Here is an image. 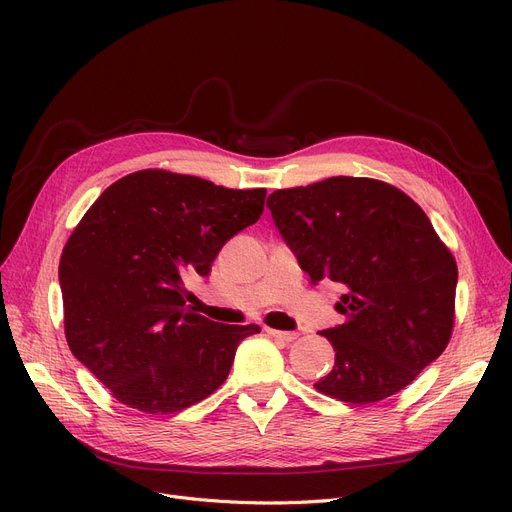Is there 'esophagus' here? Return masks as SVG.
Here are the masks:
<instances>
[{
  "label": "esophagus",
  "mask_w": 512,
  "mask_h": 512,
  "mask_svg": "<svg viewBox=\"0 0 512 512\" xmlns=\"http://www.w3.org/2000/svg\"><path fill=\"white\" fill-rule=\"evenodd\" d=\"M265 332L270 334L272 338H278V340H282V342H292V340H297V332H282V330H272V328H265Z\"/></svg>",
  "instance_id": "obj_1"
}]
</instances>
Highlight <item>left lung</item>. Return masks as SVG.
<instances>
[{
  "instance_id": "left-lung-1",
  "label": "left lung",
  "mask_w": 512,
  "mask_h": 512,
  "mask_svg": "<svg viewBox=\"0 0 512 512\" xmlns=\"http://www.w3.org/2000/svg\"><path fill=\"white\" fill-rule=\"evenodd\" d=\"M267 207L311 284L346 288L336 303L344 324L319 332L336 351L319 392L369 405L444 353L459 272L411 197L373 178L334 176L276 191Z\"/></svg>"
}]
</instances>
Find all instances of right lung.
<instances>
[{
	"instance_id": "right-lung-1",
	"label": "right lung",
	"mask_w": 512,
	"mask_h": 512,
	"mask_svg": "<svg viewBox=\"0 0 512 512\" xmlns=\"http://www.w3.org/2000/svg\"><path fill=\"white\" fill-rule=\"evenodd\" d=\"M265 193L143 170L105 188L80 220L60 259L66 338L122 405L151 415L195 405L261 332L186 309L182 286L186 272L209 276L226 242L261 218Z\"/></svg>"
}]
</instances>
